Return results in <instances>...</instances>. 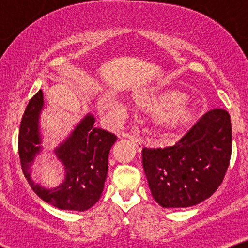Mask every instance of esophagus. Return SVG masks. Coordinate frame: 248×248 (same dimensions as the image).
<instances>
[{
    "label": "esophagus",
    "mask_w": 248,
    "mask_h": 248,
    "mask_svg": "<svg viewBox=\"0 0 248 248\" xmlns=\"http://www.w3.org/2000/svg\"><path fill=\"white\" fill-rule=\"evenodd\" d=\"M127 138H128V140L132 142L133 146L135 147L136 152L141 153L142 149H143V142H142L140 139L135 138V136H132V135H127Z\"/></svg>",
    "instance_id": "1"
}]
</instances>
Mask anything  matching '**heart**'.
I'll return each instance as SVG.
<instances>
[{
    "label": "heart",
    "mask_w": 248,
    "mask_h": 248,
    "mask_svg": "<svg viewBox=\"0 0 248 248\" xmlns=\"http://www.w3.org/2000/svg\"><path fill=\"white\" fill-rule=\"evenodd\" d=\"M186 99L187 95L184 91L160 85L140 87L132 93V101L136 106L155 112L153 119L154 130L168 139L184 132L197 118V107L186 101ZM100 105L106 109L118 108L113 99L107 94L101 96Z\"/></svg>",
    "instance_id": "b5f03b06"
}]
</instances>
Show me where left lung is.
<instances>
[{
  "label": "left lung",
  "instance_id": "left-lung-1",
  "mask_svg": "<svg viewBox=\"0 0 248 248\" xmlns=\"http://www.w3.org/2000/svg\"><path fill=\"white\" fill-rule=\"evenodd\" d=\"M231 150V119L221 108L202 116L175 146L143 148L142 164L154 199L167 209L205 201L223 182Z\"/></svg>",
  "mask_w": 248,
  "mask_h": 248
}]
</instances>
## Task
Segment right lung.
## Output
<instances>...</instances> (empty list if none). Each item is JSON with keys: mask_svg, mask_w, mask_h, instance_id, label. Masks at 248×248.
Instances as JSON below:
<instances>
[{"mask_svg": "<svg viewBox=\"0 0 248 248\" xmlns=\"http://www.w3.org/2000/svg\"><path fill=\"white\" fill-rule=\"evenodd\" d=\"M44 107V96L39 90L31 98L21 121L18 153L25 178L39 198L61 210L86 211L101 197L108 171V155L115 143L114 134L94 127L91 113L82 118L70 135L59 143L53 154L64 167V181L47 189L31 177V167L42 153L39 116Z\"/></svg>", "mask_w": 248, "mask_h": 248, "instance_id": "obj_1", "label": "right lung"}]
</instances>
